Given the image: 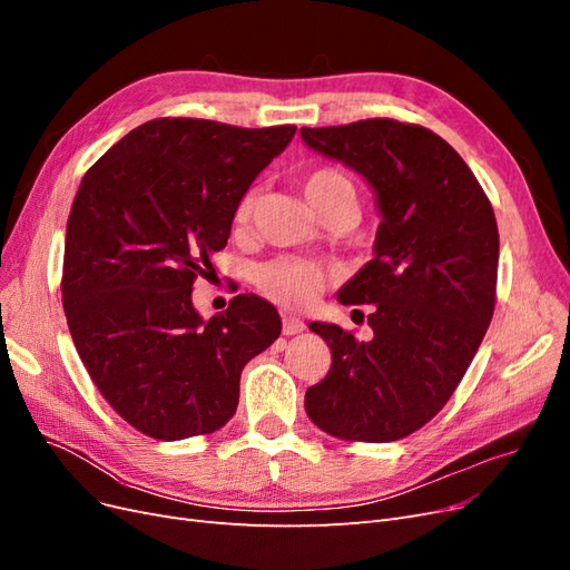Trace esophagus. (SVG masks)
I'll use <instances>...</instances> for the list:
<instances>
[{
  "label": "esophagus",
  "mask_w": 570,
  "mask_h": 570,
  "mask_svg": "<svg viewBox=\"0 0 570 570\" xmlns=\"http://www.w3.org/2000/svg\"><path fill=\"white\" fill-rule=\"evenodd\" d=\"M304 321H299L297 316H283V335H299L304 333Z\"/></svg>",
  "instance_id": "esophagus-1"
}]
</instances>
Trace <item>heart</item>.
Returning a JSON list of instances; mask_svg holds the SVG:
<instances>
[{
  "label": "heart",
  "mask_w": 570,
  "mask_h": 570,
  "mask_svg": "<svg viewBox=\"0 0 570 570\" xmlns=\"http://www.w3.org/2000/svg\"><path fill=\"white\" fill-rule=\"evenodd\" d=\"M304 195L308 204L318 209V206L335 195L350 197L356 204L354 185L344 178L340 170L333 168H318L314 174L304 178ZM252 209V197L247 195L243 202L237 204L235 220L243 223L247 220ZM256 285L264 292L266 297L273 302L285 304V306H308L327 285V271L316 264L306 262L299 256H278L273 262H266L256 268Z\"/></svg>",
  "instance_id": "1"
}]
</instances>
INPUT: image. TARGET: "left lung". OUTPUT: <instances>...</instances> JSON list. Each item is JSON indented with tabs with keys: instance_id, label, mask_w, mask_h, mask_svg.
Returning a JSON list of instances; mask_svg holds the SVG:
<instances>
[{
	"instance_id": "1",
	"label": "left lung",
	"mask_w": 570,
	"mask_h": 570,
	"mask_svg": "<svg viewBox=\"0 0 570 570\" xmlns=\"http://www.w3.org/2000/svg\"><path fill=\"white\" fill-rule=\"evenodd\" d=\"M299 132L366 178L383 218L375 256L337 295L373 304V337L308 323L333 364L304 409L340 440H402L446 404L488 333L499 264L492 204L454 147L423 126L366 118Z\"/></svg>"
}]
</instances>
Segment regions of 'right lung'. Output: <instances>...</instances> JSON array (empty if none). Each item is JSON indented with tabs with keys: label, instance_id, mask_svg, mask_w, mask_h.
Here are the masks:
<instances>
[{
	"label": "right lung",
	"instance_id": "1",
	"mask_svg": "<svg viewBox=\"0 0 570 570\" xmlns=\"http://www.w3.org/2000/svg\"><path fill=\"white\" fill-rule=\"evenodd\" d=\"M295 130L154 118L78 187L61 278L68 331L101 396L154 440L226 425L239 373L281 335L275 306L256 295H237L204 321L193 285L226 247L249 185Z\"/></svg>",
	"mask_w": 570,
	"mask_h": 570
}]
</instances>
